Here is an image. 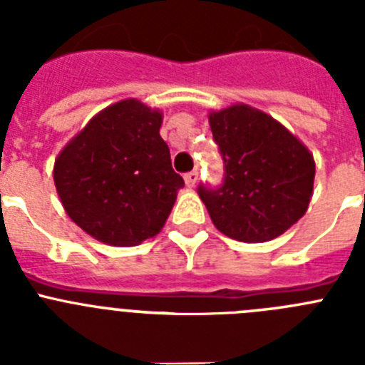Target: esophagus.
Segmentation results:
<instances>
[{"label": "esophagus", "mask_w": 365, "mask_h": 365, "mask_svg": "<svg viewBox=\"0 0 365 365\" xmlns=\"http://www.w3.org/2000/svg\"><path fill=\"white\" fill-rule=\"evenodd\" d=\"M197 179H199L197 170H192V172H188V173H186V175H185L186 186H188V188H193V186L197 185Z\"/></svg>", "instance_id": "esophagus-1"}]
</instances>
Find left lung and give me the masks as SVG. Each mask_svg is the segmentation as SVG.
Segmentation results:
<instances>
[{
  "label": "left lung",
  "mask_w": 365,
  "mask_h": 365,
  "mask_svg": "<svg viewBox=\"0 0 365 365\" xmlns=\"http://www.w3.org/2000/svg\"><path fill=\"white\" fill-rule=\"evenodd\" d=\"M222 157L219 186L199 185L215 228L232 240L263 243L282 235L307 212L314 185L309 150L279 122L237 104L212 113Z\"/></svg>",
  "instance_id": "left-lung-1"
}]
</instances>
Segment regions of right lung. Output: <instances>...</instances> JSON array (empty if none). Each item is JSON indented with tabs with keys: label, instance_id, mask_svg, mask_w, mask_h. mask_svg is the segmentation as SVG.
<instances>
[{
	"label": "right lung",
	"instance_id": "obj_1",
	"mask_svg": "<svg viewBox=\"0 0 365 365\" xmlns=\"http://www.w3.org/2000/svg\"><path fill=\"white\" fill-rule=\"evenodd\" d=\"M163 115L138 100L100 111L58 155L54 185L83 232L135 247L164 227L185 180L159 135Z\"/></svg>",
	"mask_w": 365,
	"mask_h": 365
}]
</instances>
